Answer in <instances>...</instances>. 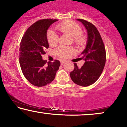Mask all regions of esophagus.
I'll list each match as a JSON object with an SVG mask.
<instances>
[{"instance_id": "1", "label": "esophagus", "mask_w": 127, "mask_h": 127, "mask_svg": "<svg viewBox=\"0 0 127 127\" xmlns=\"http://www.w3.org/2000/svg\"><path fill=\"white\" fill-rule=\"evenodd\" d=\"M65 61H64V60H62V61H61V65H63V64L64 63H65Z\"/></svg>"}]
</instances>
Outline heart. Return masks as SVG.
Instances as JSON below:
<instances>
[{
  "instance_id": "obj_1",
  "label": "heart",
  "mask_w": 127,
  "mask_h": 127,
  "mask_svg": "<svg viewBox=\"0 0 127 127\" xmlns=\"http://www.w3.org/2000/svg\"><path fill=\"white\" fill-rule=\"evenodd\" d=\"M57 29L62 33L67 34L74 37V41L77 44H81L84 41L82 36V30L78 24L71 20H67L59 24L57 26ZM47 40L49 44L53 46L58 41V36L52 30H49L47 33ZM74 52V49L71 47H59L56 50V53L59 56L65 57Z\"/></svg>"
}]
</instances>
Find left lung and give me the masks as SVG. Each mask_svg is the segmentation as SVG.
<instances>
[{"label":"left lung","instance_id":"left-lung-1","mask_svg":"<svg viewBox=\"0 0 127 127\" xmlns=\"http://www.w3.org/2000/svg\"><path fill=\"white\" fill-rule=\"evenodd\" d=\"M83 24L87 32L86 47L81 53L84 64L78 68L74 63V69L70 73L72 81L80 86L87 87L94 84L100 76L105 66L106 53L102 38L97 29L87 21L77 19Z\"/></svg>","mask_w":127,"mask_h":127}]
</instances>
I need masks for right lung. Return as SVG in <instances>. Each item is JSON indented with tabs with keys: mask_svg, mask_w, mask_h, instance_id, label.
<instances>
[{
	"mask_svg": "<svg viewBox=\"0 0 127 127\" xmlns=\"http://www.w3.org/2000/svg\"><path fill=\"white\" fill-rule=\"evenodd\" d=\"M56 19H43L29 28L22 38L19 53V63L23 75L33 86L43 87L55 78L60 63L46 62L42 59L45 49L49 47L47 37L48 29Z\"/></svg>",
	"mask_w": 127,
	"mask_h": 127,
	"instance_id": "1",
	"label": "right lung"
}]
</instances>
